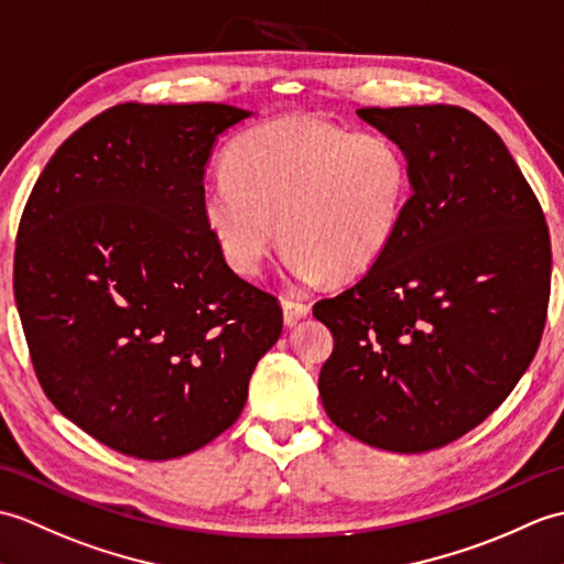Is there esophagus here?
Returning a JSON list of instances; mask_svg holds the SVG:
<instances>
[{
    "instance_id": "obj_1",
    "label": "esophagus",
    "mask_w": 564,
    "mask_h": 564,
    "mask_svg": "<svg viewBox=\"0 0 564 564\" xmlns=\"http://www.w3.org/2000/svg\"><path fill=\"white\" fill-rule=\"evenodd\" d=\"M282 311H284V323L294 325L299 318H306L311 314V306L306 302H299V299L284 296L282 299Z\"/></svg>"
}]
</instances>
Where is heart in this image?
I'll return each instance as SVG.
<instances>
[{"instance_id":"heart-1","label":"heart","mask_w":564,"mask_h":564,"mask_svg":"<svg viewBox=\"0 0 564 564\" xmlns=\"http://www.w3.org/2000/svg\"><path fill=\"white\" fill-rule=\"evenodd\" d=\"M410 197V166L383 132L284 116L250 128L205 185L203 221L219 256L258 274L278 239L302 278H357L391 246Z\"/></svg>"}]
</instances>
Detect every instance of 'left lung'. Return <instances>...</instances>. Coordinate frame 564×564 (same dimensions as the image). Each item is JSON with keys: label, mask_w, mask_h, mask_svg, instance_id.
Segmentation results:
<instances>
[{"label": "left lung", "mask_w": 564, "mask_h": 564, "mask_svg": "<svg viewBox=\"0 0 564 564\" xmlns=\"http://www.w3.org/2000/svg\"><path fill=\"white\" fill-rule=\"evenodd\" d=\"M405 152L412 195L386 253L314 316L333 333L323 408L355 440L432 452L492 415L541 345L543 207L490 124L458 106L361 108Z\"/></svg>", "instance_id": "obj_1"}]
</instances>
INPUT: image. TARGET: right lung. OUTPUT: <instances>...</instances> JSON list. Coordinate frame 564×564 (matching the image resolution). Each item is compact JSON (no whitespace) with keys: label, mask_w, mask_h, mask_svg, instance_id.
<instances>
[{"label":"right lung","mask_w":564,"mask_h":564,"mask_svg":"<svg viewBox=\"0 0 564 564\" xmlns=\"http://www.w3.org/2000/svg\"><path fill=\"white\" fill-rule=\"evenodd\" d=\"M250 112L104 110L57 147L23 207L14 296L45 395L94 440L178 458L239 420L278 343V296L239 278L199 212L205 164Z\"/></svg>","instance_id":"obj_1"}]
</instances>
